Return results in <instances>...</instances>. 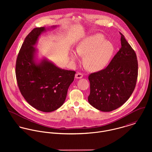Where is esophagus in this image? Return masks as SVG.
<instances>
[{"instance_id": "obj_1", "label": "esophagus", "mask_w": 152, "mask_h": 152, "mask_svg": "<svg viewBox=\"0 0 152 152\" xmlns=\"http://www.w3.org/2000/svg\"><path fill=\"white\" fill-rule=\"evenodd\" d=\"M83 74L81 72H77L75 74V78H81L83 77Z\"/></svg>"}]
</instances>
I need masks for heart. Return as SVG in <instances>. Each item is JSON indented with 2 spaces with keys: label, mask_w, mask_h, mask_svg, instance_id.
Wrapping results in <instances>:
<instances>
[{
  "label": "heart",
  "mask_w": 152,
  "mask_h": 152,
  "mask_svg": "<svg viewBox=\"0 0 152 152\" xmlns=\"http://www.w3.org/2000/svg\"><path fill=\"white\" fill-rule=\"evenodd\" d=\"M78 54L86 57L84 64L89 71H96L104 68L108 63L114 51V47L109 42L105 41L101 34H96L81 42L77 48ZM73 61L78 57L75 52L71 54Z\"/></svg>",
  "instance_id": "heart-1"
}]
</instances>
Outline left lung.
Returning a JSON list of instances; mask_svg holds the SVG:
<instances>
[{
  "instance_id": "8db88e82",
  "label": "left lung",
  "mask_w": 152,
  "mask_h": 152,
  "mask_svg": "<svg viewBox=\"0 0 152 152\" xmlns=\"http://www.w3.org/2000/svg\"><path fill=\"white\" fill-rule=\"evenodd\" d=\"M121 47L108 66L88 76L90 94L88 99L94 108L103 112L118 108L130 98L138 75L136 54L123 34Z\"/></svg>"
}]
</instances>
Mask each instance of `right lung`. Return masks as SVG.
I'll use <instances>...</instances> for the list:
<instances>
[{"mask_svg":"<svg viewBox=\"0 0 152 152\" xmlns=\"http://www.w3.org/2000/svg\"><path fill=\"white\" fill-rule=\"evenodd\" d=\"M45 30L34 28L26 36L18 55L15 72L26 101L37 110L50 112L64 104L76 72L60 69L45 60L38 65L34 62L33 45Z\"/></svg>","mask_w":152,"mask_h":152,"instance_id":"1","label":"right lung"}]
</instances>
